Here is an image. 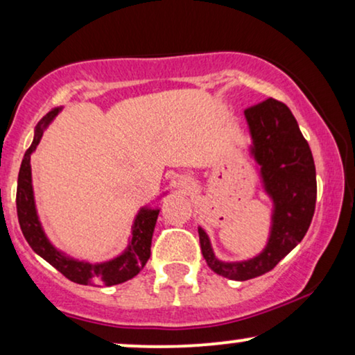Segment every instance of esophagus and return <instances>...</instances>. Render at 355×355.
Here are the masks:
<instances>
[{"label":"esophagus","mask_w":355,"mask_h":355,"mask_svg":"<svg viewBox=\"0 0 355 355\" xmlns=\"http://www.w3.org/2000/svg\"><path fill=\"white\" fill-rule=\"evenodd\" d=\"M184 184H187V182H184Z\"/></svg>","instance_id":"1"}]
</instances>
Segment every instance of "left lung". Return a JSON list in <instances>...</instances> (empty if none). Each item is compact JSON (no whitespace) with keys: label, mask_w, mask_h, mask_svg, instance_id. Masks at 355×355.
<instances>
[{"label":"left lung","mask_w":355,"mask_h":355,"mask_svg":"<svg viewBox=\"0 0 355 355\" xmlns=\"http://www.w3.org/2000/svg\"><path fill=\"white\" fill-rule=\"evenodd\" d=\"M254 155L261 166L266 192L275 202L268 245L255 259L237 263L220 261L210 241L198 230L203 259L216 275L245 281L268 273L304 239L317 202V174L307 140L283 101L268 98L245 110Z\"/></svg>","instance_id":"left-lung-1"}]
</instances>
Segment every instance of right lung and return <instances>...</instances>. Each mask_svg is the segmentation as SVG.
Returning <instances> with one entry per match:
<instances>
[{
  "label": "right lung",
  "instance_id": "obj_1",
  "mask_svg": "<svg viewBox=\"0 0 355 355\" xmlns=\"http://www.w3.org/2000/svg\"><path fill=\"white\" fill-rule=\"evenodd\" d=\"M58 108L51 110L40 119V123L35 128L33 142L27 148L24 155L21 169H19L17 178V193H16V207L17 218L21 225L22 234L32 247L33 252H37L42 259H45L48 263L60 271L67 279L74 281L77 284H100V286H113L124 283L130 278H134L140 270L144 268L147 260L150 259V247H152V236L159 210H140L137 220L134 223L132 241L128 247V250L118 259L108 261V263L90 265L84 261L71 260L60 254L45 237L40 223H38L35 203H33L32 192V179H31V155L40 142L43 130L50 121L58 114Z\"/></svg>",
  "mask_w": 355,
  "mask_h": 355
}]
</instances>
